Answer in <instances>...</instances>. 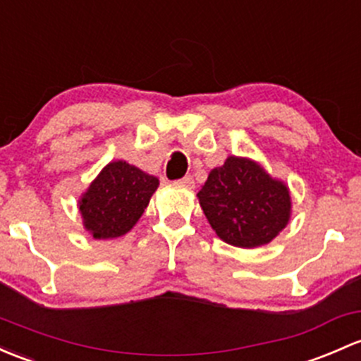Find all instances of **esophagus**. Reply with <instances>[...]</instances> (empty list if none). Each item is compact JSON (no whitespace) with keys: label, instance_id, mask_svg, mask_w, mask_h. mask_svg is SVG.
I'll return each mask as SVG.
<instances>
[{"label":"esophagus","instance_id":"esophagus-1","mask_svg":"<svg viewBox=\"0 0 361 361\" xmlns=\"http://www.w3.org/2000/svg\"><path fill=\"white\" fill-rule=\"evenodd\" d=\"M176 185H180V187H183V188H193V187H195L192 176H183L181 180L176 181Z\"/></svg>","mask_w":361,"mask_h":361}]
</instances>
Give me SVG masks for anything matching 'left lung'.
I'll return each mask as SVG.
<instances>
[{
    "label": "left lung",
    "mask_w": 361,
    "mask_h": 361,
    "mask_svg": "<svg viewBox=\"0 0 361 361\" xmlns=\"http://www.w3.org/2000/svg\"><path fill=\"white\" fill-rule=\"evenodd\" d=\"M197 197L216 235L235 247L270 244L290 219L287 185L245 157L212 169Z\"/></svg>",
    "instance_id": "obj_1"
}]
</instances>
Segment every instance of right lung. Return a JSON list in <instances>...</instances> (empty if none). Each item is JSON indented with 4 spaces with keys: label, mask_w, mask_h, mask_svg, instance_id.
<instances>
[{
    "label": "right lung",
    "mask_w": 361,
    "mask_h": 361,
    "mask_svg": "<svg viewBox=\"0 0 361 361\" xmlns=\"http://www.w3.org/2000/svg\"><path fill=\"white\" fill-rule=\"evenodd\" d=\"M159 180L126 161L109 162L79 199L82 225L93 238H117L136 225Z\"/></svg>",
    "instance_id": "add662e5"
}]
</instances>
